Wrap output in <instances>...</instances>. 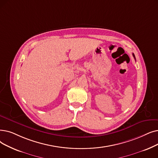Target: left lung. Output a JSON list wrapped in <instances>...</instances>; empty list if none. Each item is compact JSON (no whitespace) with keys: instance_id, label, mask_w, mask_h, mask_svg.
Masks as SVG:
<instances>
[{"instance_id":"left-lung-1","label":"left lung","mask_w":158,"mask_h":158,"mask_svg":"<svg viewBox=\"0 0 158 158\" xmlns=\"http://www.w3.org/2000/svg\"><path fill=\"white\" fill-rule=\"evenodd\" d=\"M132 55H133V56H134V59H135V56H134V53H132Z\"/></svg>"}]
</instances>
